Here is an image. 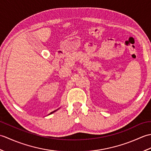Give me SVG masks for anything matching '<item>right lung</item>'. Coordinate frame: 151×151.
Listing matches in <instances>:
<instances>
[{
  "mask_svg": "<svg viewBox=\"0 0 151 151\" xmlns=\"http://www.w3.org/2000/svg\"><path fill=\"white\" fill-rule=\"evenodd\" d=\"M58 109H59V108H58ZM58 109H57V110H54V111H52V112H51V113H50V114H49V115H50V114H52V113H54V112H55V111H57V110H58Z\"/></svg>",
  "mask_w": 151,
  "mask_h": 151,
  "instance_id": "add662e5",
  "label": "right lung"
}]
</instances>
